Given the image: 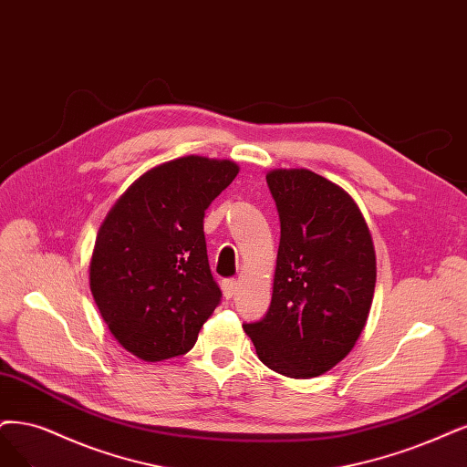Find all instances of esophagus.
<instances>
[{
  "label": "esophagus",
  "mask_w": 467,
  "mask_h": 467,
  "mask_svg": "<svg viewBox=\"0 0 467 467\" xmlns=\"http://www.w3.org/2000/svg\"><path fill=\"white\" fill-rule=\"evenodd\" d=\"M221 288H223V296L229 300V298H233V296L236 295V290H238V281H234V279L223 281V283H221Z\"/></svg>",
  "instance_id": "esophagus-1"
}]
</instances>
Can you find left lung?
Wrapping results in <instances>:
<instances>
[{
    "label": "left lung",
    "mask_w": 467,
    "mask_h": 467,
    "mask_svg": "<svg viewBox=\"0 0 467 467\" xmlns=\"http://www.w3.org/2000/svg\"><path fill=\"white\" fill-rule=\"evenodd\" d=\"M281 219L269 312L246 323L255 354L285 377L333 369L364 331L377 279L368 223L347 190L309 169H273Z\"/></svg>",
    "instance_id": "8db88e82"
}]
</instances>
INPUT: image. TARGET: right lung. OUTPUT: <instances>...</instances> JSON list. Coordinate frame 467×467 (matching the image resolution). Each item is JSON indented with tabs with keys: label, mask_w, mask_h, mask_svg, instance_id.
Instances as JSON below:
<instances>
[{
	"label": "right lung",
	"mask_w": 467,
	"mask_h": 467,
	"mask_svg": "<svg viewBox=\"0 0 467 467\" xmlns=\"http://www.w3.org/2000/svg\"><path fill=\"white\" fill-rule=\"evenodd\" d=\"M229 160L186 155L146 171L103 219L90 290L117 342L144 361L186 354L221 300L203 217L238 175Z\"/></svg>",
	"instance_id": "right-lung-1"
}]
</instances>
